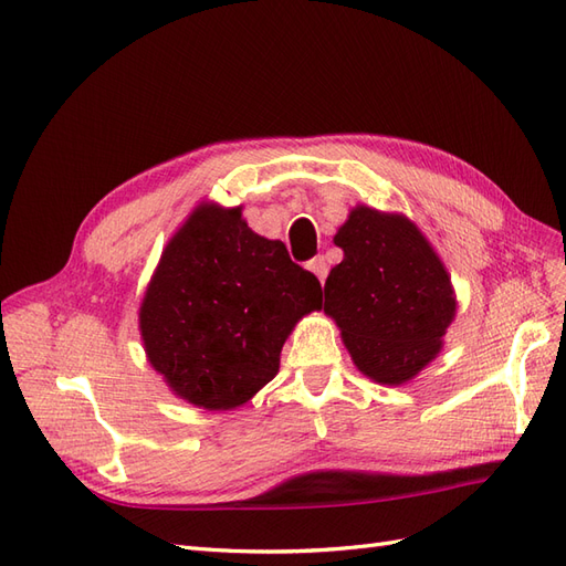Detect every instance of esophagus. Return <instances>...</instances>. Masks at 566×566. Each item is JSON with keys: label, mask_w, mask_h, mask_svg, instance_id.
<instances>
[{"label": "esophagus", "mask_w": 566, "mask_h": 566, "mask_svg": "<svg viewBox=\"0 0 566 566\" xmlns=\"http://www.w3.org/2000/svg\"><path fill=\"white\" fill-rule=\"evenodd\" d=\"M306 269H310L321 283H323L325 279H328V262H325V256H321V254L314 256V260H312L310 264H306Z\"/></svg>", "instance_id": "esophagus-1"}]
</instances>
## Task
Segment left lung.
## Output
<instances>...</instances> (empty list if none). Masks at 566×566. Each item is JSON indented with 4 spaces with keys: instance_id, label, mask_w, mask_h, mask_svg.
<instances>
[{
    "instance_id": "8db88e82",
    "label": "left lung",
    "mask_w": 566,
    "mask_h": 566,
    "mask_svg": "<svg viewBox=\"0 0 566 566\" xmlns=\"http://www.w3.org/2000/svg\"><path fill=\"white\" fill-rule=\"evenodd\" d=\"M333 243L345 256L325 281L323 312L366 378L410 382L441 354L455 318L451 273L401 212L356 205Z\"/></svg>"
}]
</instances>
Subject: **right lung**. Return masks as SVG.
I'll use <instances>...</instances> for the list:
<instances>
[{
	"label": "right lung",
	"mask_w": 566,
	"mask_h": 566,
	"mask_svg": "<svg viewBox=\"0 0 566 566\" xmlns=\"http://www.w3.org/2000/svg\"><path fill=\"white\" fill-rule=\"evenodd\" d=\"M318 290L241 205L205 200L167 241L139 306L148 364L186 403L233 410L279 373L287 335L321 310Z\"/></svg>",
	"instance_id": "obj_1"
}]
</instances>
